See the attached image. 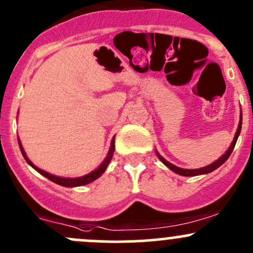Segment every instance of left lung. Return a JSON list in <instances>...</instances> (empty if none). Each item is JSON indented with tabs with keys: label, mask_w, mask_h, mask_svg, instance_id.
Returning a JSON list of instances; mask_svg holds the SVG:
<instances>
[{
	"label": "left lung",
	"mask_w": 253,
	"mask_h": 253,
	"mask_svg": "<svg viewBox=\"0 0 253 253\" xmlns=\"http://www.w3.org/2000/svg\"><path fill=\"white\" fill-rule=\"evenodd\" d=\"M241 124H243V113H241V116H240V122H239L238 130H236V134H235V136H234V140H233V142H232V145H230V147L228 148V151L225 152V153L223 154V156L221 157V158L217 159L216 162H213V163H212V164L208 165V167H205V168H200V169H192V170H191V169H181V168L175 167V165L171 164V163L168 162V160H165L164 158H163L162 156H159V153H157V156L159 157V159L162 160V162L164 163V164L167 165V167L169 168V169L172 170L173 172L178 173V175H182V176H197V175H204V173L212 172V171H213V170H216L217 168L221 167V165L223 164V163L225 162V160H227L228 158H229L230 154H232L233 149H234V147H235L236 140H238L239 135H240V131H241Z\"/></svg>",
	"instance_id": "left-lung-1"
}]
</instances>
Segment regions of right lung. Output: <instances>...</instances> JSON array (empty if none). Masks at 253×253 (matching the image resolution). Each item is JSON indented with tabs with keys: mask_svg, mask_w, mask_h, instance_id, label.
<instances>
[{
	"mask_svg": "<svg viewBox=\"0 0 253 253\" xmlns=\"http://www.w3.org/2000/svg\"><path fill=\"white\" fill-rule=\"evenodd\" d=\"M18 142H19V147H20V151H21V154H23V157L25 158L26 162H28L29 165H31L32 168H34L35 170L39 171L41 175H43L44 177H47L48 180H50L51 182H54V183H58L60 184V186H64V187H78V186H84V184H88L90 183V182H93L96 180V178H99L100 176L102 175V173L105 172L106 168H107V165L110 164L111 159H112L113 157V152H115V137L112 138V142H111V147H110V152H108L107 157H106L104 162H102V164L100 165L99 168H97L96 170H94L93 172L88 173V175L85 176H82V177H77V178H64V177H58V176H54L51 175V173H48L45 172V171L39 169L37 167H35L34 164H32L31 162H30V159L26 157L25 154V151L23 149V146H21L20 141H19L18 138Z\"/></svg>",
	"mask_w": 253,
	"mask_h": 253,
	"instance_id": "add662e5",
	"label": "right lung"
}]
</instances>
